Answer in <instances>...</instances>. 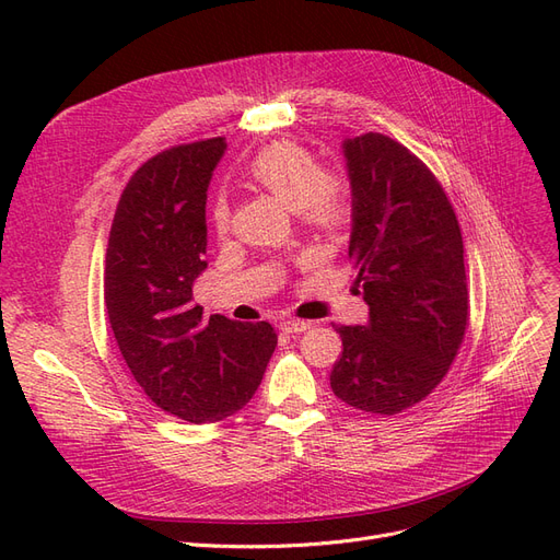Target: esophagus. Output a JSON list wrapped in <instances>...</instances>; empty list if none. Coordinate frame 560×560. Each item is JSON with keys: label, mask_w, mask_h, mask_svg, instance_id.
<instances>
[{"label": "esophagus", "mask_w": 560, "mask_h": 560, "mask_svg": "<svg viewBox=\"0 0 560 560\" xmlns=\"http://www.w3.org/2000/svg\"><path fill=\"white\" fill-rule=\"evenodd\" d=\"M311 327L313 325H311V322H306V319H282L280 322V329L284 334H299V331H306Z\"/></svg>", "instance_id": "esophagus-1"}]
</instances>
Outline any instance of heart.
<instances>
[{
	"mask_svg": "<svg viewBox=\"0 0 560 560\" xmlns=\"http://www.w3.org/2000/svg\"><path fill=\"white\" fill-rule=\"evenodd\" d=\"M247 175L284 206L296 208L303 222L322 229H341L352 210L350 182L338 171H322L319 161L296 142H273L261 149L247 165ZM229 200L219 196L212 202V224L229 229Z\"/></svg>",
	"mask_w": 560,
	"mask_h": 560,
	"instance_id": "1",
	"label": "heart"
}]
</instances>
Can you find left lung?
<instances>
[{
    "instance_id": "left-lung-1",
    "label": "left lung",
    "mask_w": 560,
    "mask_h": 560,
    "mask_svg": "<svg viewBox=\"0 0 560 560\" xmlns=\"http://www.w3.org/2000/svg\"><path fill=\"white\" fill-rule=\"evenodd\" d=\"M352 186L348 257L369 303L364 327H336L334 395L395 416L448 374L469 325L463 233L442 184L381 132L343 142Z\"/></svg>"
}]
</instances>
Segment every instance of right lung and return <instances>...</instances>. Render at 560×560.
<instances>
[{"mask_svg": "<svg viewBox=\"0 0 560 560\" xmlns=\"http://www.w3.org/2000/svg\"><path fill=\"white\" fill-rule=\"evenodd\" d=\"M224 138L177 144L142 163L118 198L105 259V306L132 378L159 409L217 422L257 393L278 346L268 322L202 317L206 200Z\"/></svg>", "mask_w": 560, "mask_h": 560, "instance_id": "1", "label": "right lung"}]
</instances>
